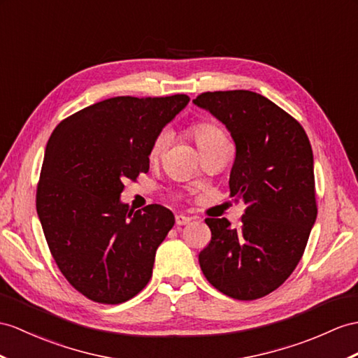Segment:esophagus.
Returning <instances> with one entry per match:
<instances>
[{
	"instance_id": "1",
	"label": "esophagus",
	"mask_w": 358,
	"mask_h": 358,
	"mask_svg": "<svg viewBox=\"0 0 358 358\" xmlns=\"http://www.w3.org/2000/svg\"><path fill=\"white\" fill-rule=\"evenodd\" d=\"M189 222H191V217H188V215H184V214H178L176 215V224H179V226L188 224Z\"/></svg>"
}]
</instances>
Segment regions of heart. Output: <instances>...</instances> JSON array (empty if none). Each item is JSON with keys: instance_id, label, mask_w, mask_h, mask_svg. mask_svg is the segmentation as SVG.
<instances>
[{"instance_id": "heart-1", "label": "heart", "mask_w": 358, "mask_h": 358, "mask_svg": "<svg viewBox=\"0 0 358 358\" xmlns=\"http://www.w3.org/2000/svg\"><path fill=\"white\" fill-rule=\"evenodd\" d=\"M191 134L194 135L200 150L205 149V147H208V145L217 143V141H220V139H224V135L222 130L211 123L193 124L191 126ZM165 145H167V134L162 132V134L156 135L152 145H150V158L152 159L159 158L161 153L165 149Z\"/></svg>"}]
</instances>
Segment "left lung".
Returning a JSON list of instances; mask_svg holds the SVG:
<instances>
[{"instance_id":"8db88e82","label":"left lung","mask_w":358,"mask_h":358,"mask_svg":"<svg viewBox=\"0 0 358 358\" xmlns=\"http://www.w3.org/2000/svg\"><path fill=\"white\" fill-rule=\"evenodd\" d=\"M229 130L235 159L231 197L243 199L241 226L206 219L211 241L199 254L206 280L238 301L276 290L298 266L316 222L315 161L302 126L264 95L203 92L193 100Z\"/></svg>"}]
</instances>
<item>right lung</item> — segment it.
Masks as SVG:
<instances>
[{
	"mask_svg": "<svg viewBox=\"0 0 358 358\" xmlns=\"http://www.w3.org/2000/svg\"><path fill=\"white\" fill-rule=\"evenodd\" d=\"M188 101L108 99L65 118L48 139L38 217L60 272L91 301L126 302L150 281L174 215L161 205L134 213L120 196L126 179L149 171L155 136Z\"/></svg>",
	"mask_w": 358,
	"mask_h": 358,
	"instance_id": "add662e5",
	"label": "right lung"
}]
</instances>
